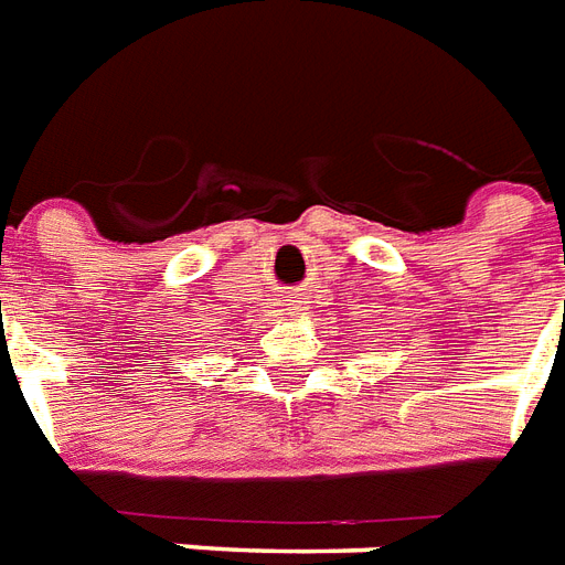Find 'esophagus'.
Here are the masks:
<instances>
[{"label":"esophagus","instance_id":"1","mask_svg":"<svg viewBox=\"0 0 565 565\" xmlns=\"http://www.w3.org/2000/svg\"><path fill=\"white\" fill-rule=\"evenodd\" d=\"M297 303H300V300H291V303H288V309H297Z\"/></svg>","mask_w":565,"mask_h":565}]
</instances>
